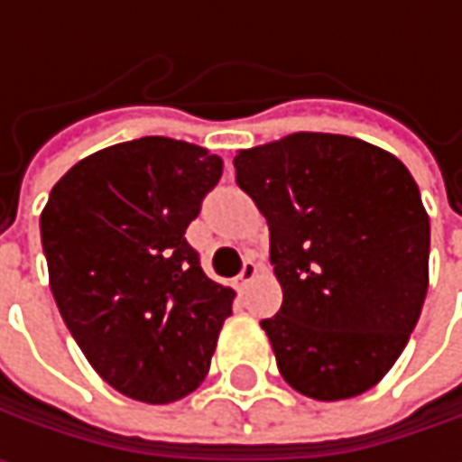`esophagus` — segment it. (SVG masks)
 I'll list each match as a JSON object with an SVG mask.
<instances>
[{
	"instance_id": "1",
	"label": "esophagus",
	"mask_w": 462,
	"mask_h": 462,
	"mask_svg": "<svg viewBox=\"0 0 462 462\" xmlns=\"http://www.w3.org/2000/svg\"><path fill=\"white\" fill-rule=\"evenodd\" d=\"M257 273H259V267L254 264V259H246V262H244V267H241V273H239L241 288H246V285H249V282L257 277Z\"/></svg>"
}]
</instances>
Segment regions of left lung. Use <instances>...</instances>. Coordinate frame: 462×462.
Segmentation results:
<instances>
[{
    "label": "left lung",
    "mask_w": 462,
    "mask_h": 462,
    "mask_svg": "<svg viewBox=\"0 0 462 462\" xmlns=\"http://www.w3.org/2000/svg\"><path fill=\"white\" fill-rule=\"evenodd\" d=\"M270 226L282 306L262 328L298 393L370 391L414 331L430 285V216L411 171L360 138L293 134L234 156Z\"/></svg>",
    "instance_id": "left-lung-1"
}]
</instances>
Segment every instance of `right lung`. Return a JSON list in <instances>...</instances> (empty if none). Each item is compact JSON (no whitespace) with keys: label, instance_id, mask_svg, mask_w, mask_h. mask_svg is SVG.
Masks as SVG:
<instances>
[{"label":"right lung","instance_id":"add662e5","mask_svg":"<svg viewBox=\"0 0 462 462\" xmlns=\"http://www.w3.org/2000/svg\"><path fill=\"white\" fill-rule=\"evenodd\" d=\"M221 174L203 146L146 135L81 159L41 213L63 324L128 399L171 403L208 375L236 293L205 275L185 231Z\"/></svg>","mask_w":462,"mask_h":462}]
</instances>
